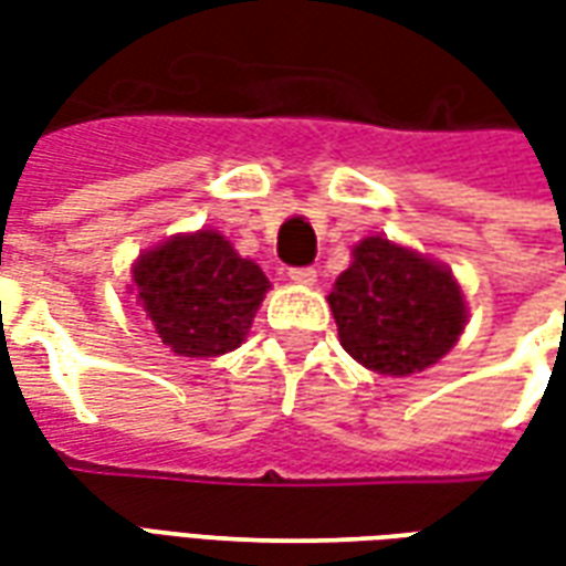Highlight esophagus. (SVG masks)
Wrapping results in <instances>:
<instances>
[{
  "mask_svg": "<svg viewBox=\"0 0 566 566\" xmlns=\"http://www.w3.org/2000/svg\"><path fill=\"white\" fill-rule=\"evenodd\" d=\"M287 279L294 284H315L318 272L312 270V266H296V270H287Z\"/></svg>",
  "mask_w": 566,
  "mask_h": 566,
  "instance_id": "1",
  "label": "esophagus"
}]
</instances>
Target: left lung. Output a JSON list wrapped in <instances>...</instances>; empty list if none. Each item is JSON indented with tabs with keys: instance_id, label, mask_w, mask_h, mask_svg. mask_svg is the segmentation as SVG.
Masks as SVG:
<instances>
[{
	"instance_id": "8db88e82",
	"label": "left lung",
	"mask_w": 566,
	"mask_h": 566,
	"mask_svg": "<svg viewBox=\"0 0 566 566\" xmlns=\"http://www.w3.org/2000/svg\"><path fill=\"white\" fill-rule=\"evenodd\" d=\"M327 303L345 352L381 376L433 367L467 324L463 291L449 266L385 235L357 242Z\"/></svg>"
}]
</instances>
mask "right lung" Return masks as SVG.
<instances>
[{"label": "right lung", "instance_id": "add662e5", "mask_svg": "<svg viewBox=\"0 0 566 566\" xmlns=\"http://www.w3.org/2000/svg\"><path fill=\"white\" fill-rule=\"evenodd\" d=\"M136 300L178 357H218L245 343L270 279L218 230L166 239L133 263Z\"/></svg>", "mask_w": 566, "mask_h": 566}]
</instances>
